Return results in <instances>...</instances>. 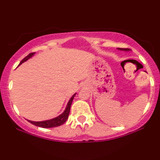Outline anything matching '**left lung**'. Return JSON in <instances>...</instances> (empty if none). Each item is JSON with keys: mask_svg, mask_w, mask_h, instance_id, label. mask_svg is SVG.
<instances>
[{"mask_svg": "<svg viewBox=\"0 0 160 160\" xmlns=\"http://www.w3.org/2000/svg\"><path fill=\"white\" fill-rule=\"evenodd\" d=\"M118 49L122 50V51H129L130 49H127V48H118Z\"/></svg>", "mask_w": 160, "mask_h": 160, "instance_id": "8db88e82", "label": "left lung"}]
</instances>
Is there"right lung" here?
I'll return each instance as SVG.
<instances>
[{"label":"right lung","mask_w":160,"mask_h":160,"mask_svg":"<svg viewBox=\"0 0 160 160\" xmlns=\"http://www.w3.org/2000/svg\"><path fill=\"white\" fill-rule=\"evenodd\" d=\"M34 54H35V52H32V53H30L29 54H28V56H26L25 58L21 61L20 63L19 64V65H20L22 63L25 62L26 60H28V59L31 58V57ZM75 95H76V93L74 94L73 96H72L71 98L68 101V102L66 108H65L64 112H63L62 114L58 116V117L54 118V119H52L49 120H46V121H42V122H32V121H30V120H28V121L30 123L34 124V125L40 127V128H54V127H58V126L62 125V124H64L65 122H66L68 118L72 102H73V100L74 97H75Z\"/></svg>","instance_id":"right-lung-1"}]
</instances>
